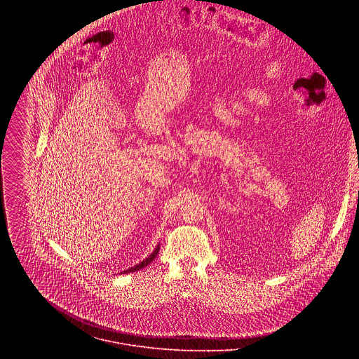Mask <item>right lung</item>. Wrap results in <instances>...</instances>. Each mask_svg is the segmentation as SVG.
Instances as JSON below:
<instances>
[{
    "label": "right lung",
    "mask_w": 359,
    "mask_h": 359,
    "mask_svg": "<svg viewBox=\"0 0 359 359\" xmlns=\"http://www.w3.org/2000/svg\"><path fill=\"white\" fill-rule=\"evenodd\" d=\"M159 248H161V245L158 244V247L155 248V251H153L150 255H149V257L146 259V260H143L142 263H139V264H136L135 267H130L129 270H125V271H121V274H126V273H135V271H139V270H142V269H144L146 266H149L153 260H155V257H156V255L159 254Z\"/></svg>",
    "instance_id": "right-lung-1"
}]
</instances>
